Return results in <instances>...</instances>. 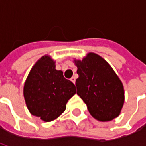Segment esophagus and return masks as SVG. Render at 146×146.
Instances as JSON below:
<instances>
[{
    "label": "esophagus",
    "mask_w": 146,
    "mask_h": 146,
    "mask_svg": "<svg viewBox=\"0 0 146 146\" xmlns=\"http://www.w3.org/2000/svg\"><path fill=\"white\" fill-rule=\"evenodd\" d=\"M70 80H71V81H72L73 84H75V82H76V77H75V76H73Z\"/></svg>",
    "instance_id": "esophagus-1"
}]
</instances>
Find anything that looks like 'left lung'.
<instances>
[{"instance_id": "8db88e82", "label": "left lung", "mask_w": 146, "mask_h": 146, "mask_svg": "<svg viewBox=\"0 0 146 146\" xmlns=\"http://www.w3.org/2000/svg\"><path fill=\"white\" fill-rule=\"evenodd\" d=\"M75 64L79 75L76 94L85 102L91 115L102 122L117 117L124 102V91L112 67L95 53H89Z\"/></svg>"}]
</instances>
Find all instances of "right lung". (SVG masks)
Masks as SVG:
<instances>
[{
	"mask_svg": "<svg viewBox=\"0 0 146 146\" xmlns=\"http://www.w3.org/2000/svg\"><path fill=\"white\" fill-rule=\"evenodd\" d=\"M24 98L30 113L45 122L56 119L76 93L75 85L66 79L54 62L45 55L39 59L25 82Z\"/></svg>",
	"mask_w": 146,
	"mask_h": 146,
	"instance_id": "obj_1",
	"label": "right lung"
}]
</instances>
